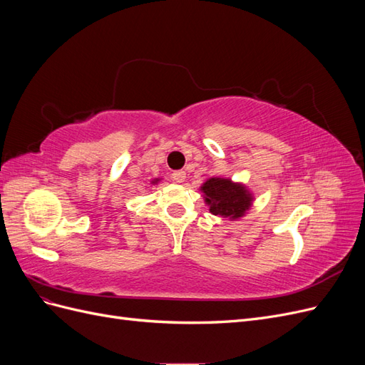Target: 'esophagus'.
<instances>
[{
  "label": "esophagus",
  "instance_id": "34e87169",
  "mask_svg": "<svg viewBox=\"0 0 365 365\" xmlns=\"http://www.w3.org/2000/svg\"><path fill=\"white\" fill-rule=\"evenodd\" d=\"M172 180H173L175 182H184V180H185V172H182V170L173 172V173H172Z\"/></svg>",
  "mask_w": 365,
  "mask_h": 365
}]
</instances>
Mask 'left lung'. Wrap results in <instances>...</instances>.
I'll return each instance as SVG.
<instances>
[{"label":"left lung","instance_id":"1","mask_svg":"<svg viewBox=\"0 0 365 365\" xmlns=\"http://www.w3.org/2000/svg\"><path fill=\"white\" fill-rule=\"evenodd\" d=\"M200 190L210 213L228 220L244 217L254 202V195L248 187L230 178L213 176L202 182Z\"/></svg>","mask_w":365,"mask_h":365}]
</instances>
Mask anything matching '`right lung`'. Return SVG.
Instances as JSON below:
<instances>
[{"label": "right lung", "mask_w": 365, "mask_h": 365, "mask_svg": "<svg viewBox=\"0 0 365 365\" xmlns=\"http://www.w3.org/2000/svg\"><path fill=\"white\" fill-rule=\"evenodd\" d=\"M160 181H161V178H153V180L150 181V184H152V185H157Z\"/></svg>", "instance_id": "1"}]
</instances>
